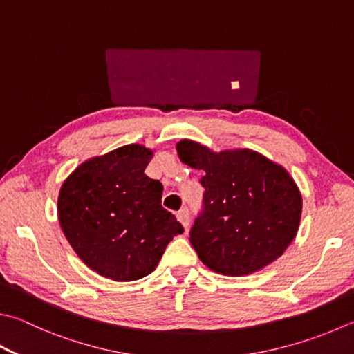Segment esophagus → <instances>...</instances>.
Wrapping results in <instances>:
<instances>
[{
    "mask_svg": "<svg viewBox=\"0 0 354 354\" xmlns=\"http://www.w3.org/2000/svg\"><path fill=\"white\" fill-rule=\"evenodd\" d=\"M177 218H178V222L185 226V228H188V225H189V209L188 208L180 209L177 212Z\"/></svg>",
    "mask_w": 354,
    "mask_h": 354,
    "instance_id": "34e87169",
    "label": "esophagus"
}]
</instances>
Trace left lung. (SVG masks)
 <instances>
[{
  "mask_svg": "<svg viewBox=\"0 0 354 354\" xmlns=\"http://www.w3.org/2000/svg\"><path fill=\"white\" fill-rule=\"evenodd\" d=\"M177 152L205 172L203 209L189 242L209 270L246 276L283 254L302 214L301 191L286 169L256 151L214 152L192 140H180Z\"/></svg>",
  "mask_w": 354,
  "mask_h": 354,
  "instance_id": "left-lung-1",
  "label": "left lung"
}]
</instances>
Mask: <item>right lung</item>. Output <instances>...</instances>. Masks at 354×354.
Returning <instances> with one entry per match:
<instances>
[{"label": "right lung", "instance_id": "obj_1", "mask_svg": "<svg viewBox=\"0 0 354 354\" xmlns=\"http://www.w3.org/2000/svg\"><path fill=\"white\" fill-rule=\"evenodd\" d=\"M154 151L126 145L86 160L64 180L58 220L77 256L100 276L151 274L183 226L162 206L163 185L145 174Z\"/></svg>", "mask_w": 354, "mask_h": 354}]
</instances>
